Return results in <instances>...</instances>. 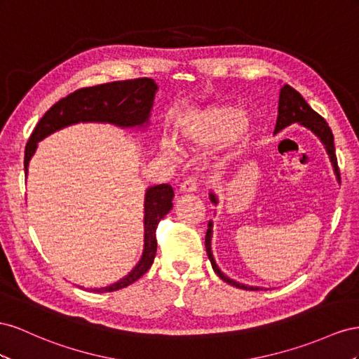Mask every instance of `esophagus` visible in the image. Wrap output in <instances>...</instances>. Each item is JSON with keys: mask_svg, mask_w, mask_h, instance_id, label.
<instances>
[{"mask_svg": "<svg viewBox=\"0 0 359 359\" xmlns=\"http://www.w3.org/2000/svg\"><path fill=\"white\" fill-rule=\"evenodd\" d=\"M197 187H198L197 179L188 177V179H185V180L180 183V192H196Z\"/></svg>", "mask_w": 359, "mask_h": 359, "instance_id": "esophagus-1", "label": "esophagus"}]
</instances>
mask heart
Returning a JSON list of instances; mask_svg holds the SVG:
<instances>
[{"label": "heart", "mask_w": 359, "mask_h": 359, "mask_svg": "<svg viewBox=\"0 0 359 359\" xmlns=\"http://www.w3.org/2000/svg\"><path fill=\"white\" fill-rule=\"evenodd\" d=\"M239 123L243 128L247 125V120L242 118L241 121V116L238 112L227 108H215L208 111L206 114H203L196 123V126L187 130L183 137L188 141L198 142V144H212V142H218L234 134V130L239 128ZM162 151L168 156H172L176 147H174L171 141L163 140Z\"/></svg>", "instance_id": "heart-1"}]
</instances>
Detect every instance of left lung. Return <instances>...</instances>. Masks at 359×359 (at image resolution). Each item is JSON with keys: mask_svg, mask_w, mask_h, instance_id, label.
<instances>
[{"mask_svg": "<svg viewBox=\"0 0 359 359\" xmlns=\"http://www.w3.org/2000/svg\"><path fill=\"white\" fill-rule=\"evenodd\" d=\"M293 123H301L302 126L309 128L310 130H313L314 134L322 140V142L326 147L327 155L331 158V162L334 165V171L337 174V180L341 182L340 177V168H339V163H337V156H335V147H334V135H332V130L331 128L327 126L326 120L317 114V112L306 104L305 99L299 95V91H296L293 87L285 84L281 88V93H280V105H278V118H276V126H275V132H280L281 129L287 128ZM210 200L212 203L217 204L218 200L217 197L210 194ZM210 238H212V222H209V229L206 233V251L209 255V260L212 263V268L217 273L219 278L225 283H229L231 285H236L239 289L243 290H259V287H250V285H245L241 283H236L234 280H230L229 276H225L219 269L217 263L213 260V255H212V250H210Z\"/></svg>", "mask_w": 359, "mask_h": 359, "instance_id": "8db88e82", "label": "left lung"}]
</instances>
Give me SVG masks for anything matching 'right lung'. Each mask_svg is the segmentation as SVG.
Returning a JSON list of instances; mask_svg holds the SVG:
<instances>
[{
    "mask_svg": "<svg viewBox=\"0 0 359 359\" xmlns=\"http://www.w3.org/2000/svg\"><path fill=\"white\" fill-rule=\"evenodd\" d=\"M156 84L151 78L112 81L95 87L79 88L60 99L39 120L25 146L24 168L32 159L37 141L54 130L78 121H108L118 126H141L147 121L153 105ZM174 191L168 183L153 187L146 194L144 215V254L137 268L118 283L93 292H116L128 287L144 275L156 255V229L159 221L172 208Z\"/></svg>",
    "mask_w": 359,
    "mask_h": 359,
    "instance_id": "obj_1",
    "label": "right lung"
}]
</instances>
